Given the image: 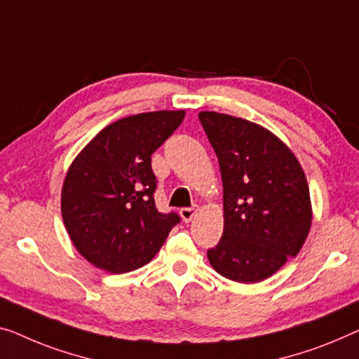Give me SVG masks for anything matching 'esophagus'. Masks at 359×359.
Instances as JSON below:
<instances>
[{
	"label": "esophagus",
	"mask_w": 359,
	"mask_h": 359,
	"mask_svg": "<svg viewBox=\"0 0 359 359\" xmlns=\"http://www.w3.org/2000/svg\"><path fill=\"white\" fill-rule=\"evenodd\" d=\"M196 208L194 206V208H182L180 210V217H182V221L184 222H190L191 219L195 217V214H196Z\"/></svg>",
	"instance_id": "obj_1"
}]
</instances>
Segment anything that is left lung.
I'll use <instances>...</instances> for the list:
<instances>
[{"mask_svg": "<svg viewBox=\"0 0 359 359\" xmlns=\"http://www.w3.org/2000/svg\"><path fill=\"white\" fill-rule=\"evenodd\" d=\"M198 117L224 187V232L208 259L229 280L261 282L297 256L308 237L306 175L292 149L263 126L216 111Z\"/></svg>", "mask_w": 359, "mask_h": 359, "instance_id": "left-lung-1", "label": "left lung"}]
</instances>
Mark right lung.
Returning <instances> with one entry per match:
<instances>
[{
	"mask_svg": "<svg viewBox=\"0 0 359 359\" xmlns=\"http://www.w3.org/2000/svg\"><path fill=\"white\" fill-rule=\"evenodd\" d=\"M184 117L182 109L153 111L112 122L69 165L62 221L90 264L111 274L135 271L154 258L180 221L156 210L151 154Z\"/></svg>",
	"mask_w": 359,
	"mask_h": 359,
	"instance_id": "add662e5",
	"label": "right lung"
}]
</instances>
